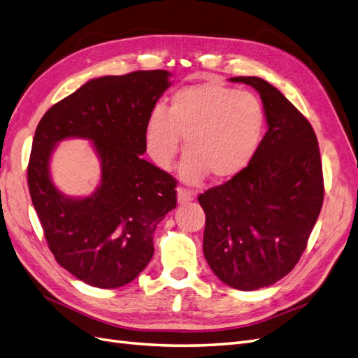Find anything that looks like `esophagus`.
Wrapping results in <instances>:
<instances>
[{"label":"esophagus","instance_id":"esophagus-1","mask_svg":"<svg viewBox=\"0 0 358 358\" xmlns=\"http://www.w3.org/2000/svg\"><path fill=\"white\" fill-rule=\"evenodd\" d=\"M192 199H194V196H192V192H191L189 189L182 188V187L178 188V201H179V204L188 203V201H191Z\"/></svg>","mask_w":358,"mask_h":358}]
</instances>
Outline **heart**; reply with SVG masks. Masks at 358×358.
Listing matches in <instances>:
<instances>
[{"mask_svg":"<svg viewBox=\"0 0 358 358\" xmlns=\"http://www.w3.org/2000/svg\"><path fill=\"white\" fill-rule=\"evenodd\" d=\"M266 109L255 94L222 83H199L171 96L146 124L148 152L161 169H170L185 140L180 176L200 183L208 176L230 180L257 155L266 133Z\"/></svg>","mask_w":358,"mask_h":358,"instance_id":"1","label":"heart"}]
</instances>
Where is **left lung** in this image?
Listing matches in <instances>:
<instances>
[{"mask_svg": "<svg viewBox=\"0 0 358 358\" xmlns=\"http://www.w3.org/2000/svg\"><path fill=\"white\" fill-rule=\"evenodd\" d=\"M230 80L258 91L268 128L243 171L199 196L203 252L224 284L252 291L299 263L322 208V164L312 125L275 86L252 76Z\"/></svg>", "mask_w": 358, "mask_h": 358, "instance_id": "obj_1", "label": "left lung"}]
</instances>
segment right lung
I'll return each mask as SVG.
<instances>
[{
  "label": "right lung",
  "instance_id": "1",
  "mask_svg": "<svg viewBox=\"0 0 358 358\" xmlns=\"http://www.w3.org/2000/svg\"><path fill=\"white\" fill-rule=\"evenodd\" d=\"M169 78L166 70H150L92 79L37 125L28 162L31 200L58 264L88 285L117 288L136 279L154 255L157 224L176 208V179L140 157ZM69 136L91 139L102 161V183L90 198H66L50 180L51 150Z\"/></svg>",
  "mask_w": 358,
  "mask_h": 358
}]
</instances>
